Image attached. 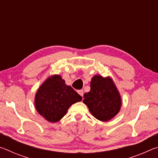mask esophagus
Segmentation results:
<instances>
[{
    "instance_id": "obj_1",
    "label": "esophagus",
    "mask_w": 158,
    "mask_h": 158,
    "mask_svg": "<svg viewBox=\"0 0 158 158\" xmlns=\"http://www.w3.org/2000/svg\"><path fill=\"white\" fill-rule=\"evenodd\" d=\"M78 93L81 96V97H83V95H84V90H78Z\"/></svg>"
}]
</instances>
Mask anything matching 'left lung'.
Instances as JSON below:
<instances>
[{
  "instance_id": "left-lung-1",
  "label": "left lung",
  "mask_w": 158,
  "mask_h": 158,
  "mask_svg": "<svg viewBox=\"0 0 158 158\" xmlns=\"http://www.w3.org/2000/svg\"><path fill=\"white\" fill-rule=\"evenodd\" d=\"M84 102L95 118L110 121L118 114L122 105L118 90L110 77L95 75L90 81V90L84 95Z\"/></svg>"
}]
</instances>
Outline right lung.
<instances>
[{"label": "right lung", "mask_w": 158, "mask_h": 158, "mask_svg": "<svg viewBox=\"0 0 158 158\" xmlns=\"http://www.w3.org/2000/svg\"><path fill=\"white\" fill-rule=\"evenodd\" d=\"M82 98L59 74L50 76L42 83L35 96V106L40 115L50 123L59 121L69 106Z\"/></svg>", "instance_id": "obj_1"}]
</instances>
